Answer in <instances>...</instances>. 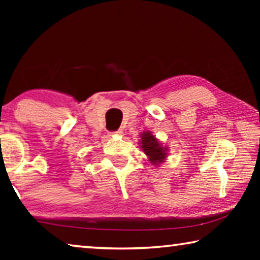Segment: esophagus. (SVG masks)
Masks as SVG:
<instances>
[{"instance_id": "esophagus-1", "label": "esophagus", "mask_w": 260, "mask_h": 260, "mask_svg": "<svg viewBox=\"0 0 260 260\" xmlns=\"http://www.w3.org/2000/svg\"><path fill=\"white\" fill-rule=\"evenodd\" d=\"M121 134H122V131L118 129L116 132H113V133H110V136H111V135H121Z\"/></svg>"}]
</instances>
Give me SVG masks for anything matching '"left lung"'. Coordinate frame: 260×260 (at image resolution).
Listing matches in <instances>:
<instances>
[{"label":"left lung","instance_id":"1","mask_svg":"<svg viewBox=\"0 0 260 260\" xmlns=\"http://www.w3.org/2000/svg\"><path fill=\"white\" fill-rule=\"evenodd\" d=\"M140 144V148L148 156V159L151 164L158 166L161 162H164L165 158L167 157L169 148H167V146H162L159 141L156 139V136L151 134V132L141 133Z\"/></svg>","mask_w":260,"mask_h":260}]
</instances>
